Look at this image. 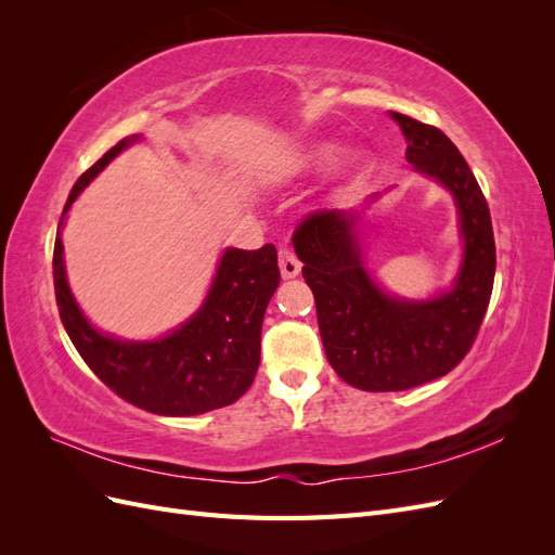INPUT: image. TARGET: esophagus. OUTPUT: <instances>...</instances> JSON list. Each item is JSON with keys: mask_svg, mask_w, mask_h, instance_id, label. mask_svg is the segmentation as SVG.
<instances>
[{"mask_svg": "<svg viewBox=\"0 0 555 555\" xmlns=\"http://www.w3.org/2000/svg\"><path fill=\"white\" fill-rule=\"evenodd\" d=\"M280 273L284 280H292L300 273V261L296 259V255L289 247L280 249Z\"/></svg>", "mask_w": 555, "mask_h": 555, "instance_id": "obj_1", "label": "esophagus"}]
</instances>
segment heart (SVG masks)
<instances>
[{"mask_svg":"<svg viewBox=\"0 0 555 555\" xmlns=\"http://www.w3.org/2000/svg\"><path fill=\"white\" fill-rule=\"evenodd\" d=\"M340 157V147L333 143H312L306 153L296 159L298 171H322Z\"/></svg>","mask_w":555,"mask_h":555,"instance_id":"b5f03b06","label":"heart"}]
</instances>
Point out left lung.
Masks as SVG:
<instances>
[{"label":"left lung","mask_w":555,"mask_h":555,"mask_svg":"<svg viewBox=\"0 0 555 555\" xmlns=\"http://www.w3.org/2000/svg\"><path fill=\"white\" fill-rule=\"evenodd\" d=\"M391 117L405 133L414 171L444 184L456 201L465 245L451 292L402 300L386 296L363 268L359 210H314L296 227L292 241L314 294L326 359L361 391H405L453 371L477 338L495 278L489 204L459 147L438 127Z\"/></svg>","instance_id":"1"}]
</instances>
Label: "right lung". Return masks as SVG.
<instances>
[{
  "label": "right lung",
  "mask_w": 555,
  "mask_h": 555,
  "mask_svg": "<svg viewBox=\"0 0 555 555\" xmlns=\"http://www.w3.org/2000/svg\"><path fill=\"white\" fill-rule=\"evenodd\" d=\"M139 137L122 139L82 173L57 224L53 278L60 319L78 354L113 393L145 412L194 416L236 402L255 382L261 324L280 284L278 249H227L198 312L173 333L150 343L99 333L80 312L64 273L62 227L82 188Z\"/></svg>",
  "instance_id": "1"
}]
</instances>
